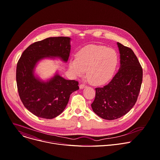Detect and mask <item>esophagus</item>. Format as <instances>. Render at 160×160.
Instances as JSON below:
<instances>
[{
    "label": "esophagus",
    "instance_id": "1",
    "mask_svg": "<svg viewBox=\"0 0 160 160\" xmlns=\"http://www.w3.org/2000/svg\"><path fill=\"white\" fill-rule=\"evenodd\" d=\"M80 89H83V88H86L87 87V85H85L84 83H82V84H80Z\"/></svg>",
    "mask_w": 160,
    "mask_h": 160
}]
</instances>
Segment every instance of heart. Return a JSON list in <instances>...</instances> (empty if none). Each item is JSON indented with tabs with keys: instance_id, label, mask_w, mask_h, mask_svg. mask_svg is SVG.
<instances>
[{
	"instance_id": "b5f03b06",
	"label": "heart",
	"mask_w": 160,
	"mask_h": 160,
	"mask_svg": "<svg viewBox=\"0 0 160 160\" xmlns=\"http://www.w3.org/2000/svg\"><path fill=\"white\" fill-rule=\"evenodd\" d=\"M118 62L116 52L102 46L89 45L70 61L69 68L75 76H82L87 71L89 82L95 85L107 82L113 75Z\"/></svg>"
}]
</instances>
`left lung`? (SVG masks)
Here are the masks:
<instances>
[{"label":"left lung","mask_w":160,"mask_h":160,"mask_svg":"<svg viewBox=\"0 0 160 160\" xmlns=\"http://www.w3.org/2000/svg\"><path fill=\"white\" fill-rule=\"evenodd\" d=\"M118 45L120 68L107 85L95 89L91 104L94 112L107 120L119 119L133 107L142 82V68L133 51L120 42Z\"/></svg>","instance_id":"left-lung-1"}]
</instances>
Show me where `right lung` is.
Instances as JSON below:
<instances>
[{
    "mask_svg": "<svg viewBox=\"0 0 160 160\" xmlns=\"http://www.w3.org/2000/svg\"><path fill=\"white\" fill-rule=\"evenodd\" d=\"M70 38L52 37L35 42L22 53L17 66L16 79L19 96L24 107L37 117L51 119L66 107L70 95L79 89L78 82L66 80L58 74L48 82L35 77L37 62L47 57H59L67 62Z\"/></svg>",
    "mask_w": 160,
    "mask_h": 160,
    "instance_id": "right-lung-1",
    "label": "right lung"
}]
</instances>
